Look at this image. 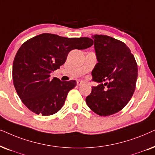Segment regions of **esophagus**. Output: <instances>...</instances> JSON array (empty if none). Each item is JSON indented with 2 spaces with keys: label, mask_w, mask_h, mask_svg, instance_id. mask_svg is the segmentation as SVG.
<instances>
[{
  "label": "esophagus",
  "mask_w": 155,
  "mask_h": 155,
  "mask_svg": "<svg viewBox=\"0 0 155 155\" xmlns=\"http://www.w3.org/2000/svg\"><path fill=\"white\" fill-rule=\"evenodd\" d=\"M76 84H77L78 86H81L84 84V82L82 81H76Z\"/></svg>",
  "instance_id": "34e87169"
}]
</instances>
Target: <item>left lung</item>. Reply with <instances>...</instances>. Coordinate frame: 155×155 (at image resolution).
I'll return each instance as SVG.
<instances>
[{
	"label": "left lung",
	"mask_w": 155,
	"mask_h": 155,
	"mask_svg": "<svg viewBox=\"0 0 155 155\" xmlns=\"http://www.w3.org/2000/svg\"><path fill=\"white\" fill-rule=\"evenodd\" d=\"M94 48L98 62L91 72L94 81L86 98L91 110L108 116L121 110L130 101L135 89L137 64L129 47L121 41L102 35H95ZM108 81V83L101 84Z\"/></svg>",
	"instance_id": "1"
}]
</instances>
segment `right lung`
<instances>
[{
  "mask_svg": "<svg viewBox=\"0 0 155 155\" xmlns=\"http://www.w3.org/2000/svg\"><path fill=\"white\" fill-rule=\"evenodd\" d=\"M94 41L88 38H69L43 33L27 40L16 53L13 80L22 102L38 115H50L62 108L75 80L50 79L49 74L64 64L72 49H85Z\"/></svg>",
  "mask_w": 155,
  "mask_h": 155,
  "instance_id": "add662e5",
  "label": "right lung"
}]
</instances>
